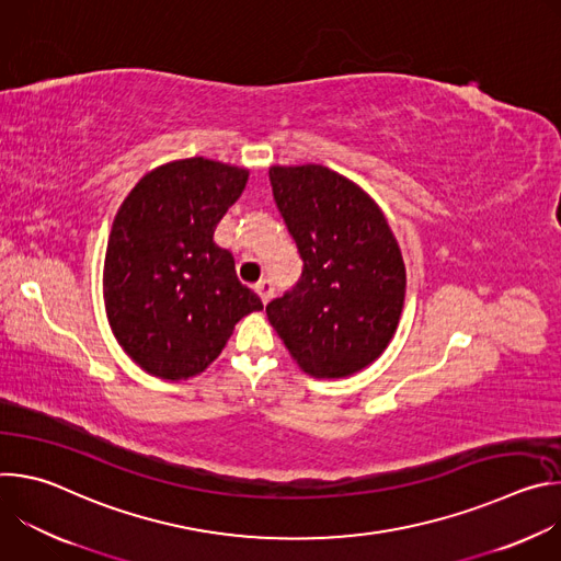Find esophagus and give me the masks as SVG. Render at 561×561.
Returning <instances> with one entry per match:
<instances>
[{
  "label": "esophagus",
  "mask_w": 561,
  "mask_h": 561,
  "mask_svg": "<svg viewBox=\"0 0 561 561\" xmlns=\"http://www.w3.org/2000/svg\"><path fill=\"white\" fill-rule=\"evenodd\" d=\"M255 293L260 295V299H262L264 304H268L271 297H273V284H271L268 279H262V282L255 284Z\"/></svg>",
  "instance_id": "34e87169"
}]
</instances>
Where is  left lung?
I'll use <instances>...</instances> for the list:
<instances>
[{
    "label": "left lung",
    "instance_id": "1",
    "mask_svg": "<svg viewBox=\"0 0 561 561\" xmlns=\"http://www.w3.org/2000/svg\"><path fill=\"white\" fill-rule=\"evenodd\" d=\"M275 204L304 262L293 290L266 306L299 368L348 377L392 340L407 295L397 239L368 193L319 167H273Z\"/></svg>",
    "mask_w": 561,
    "mask_h": 561
}]
</instances>
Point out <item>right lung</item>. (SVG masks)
<instances>
[{
    "label": "right lung",
    "mask_w": 561,
    "mask_h": 561,
    "mask_svg": "<svg viewBox=\"0 0 561 561\" xmlns=\"http://www.w3.org/2000/svg\"><path fill=\"white\" fill-rule=\"evenodd\" d=\"M249 171L191 157L146 173L122 202L104 257V304L124 353L146 373L188 379L217 359L262 299L213 242Z\"/></svg>",
    "instance_id": "1"
}]
</instances>
